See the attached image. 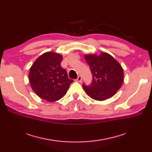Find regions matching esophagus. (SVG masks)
I'll return each mask as SVG.
<instances>
[{
	"label": "esophagus",
	"instance_id": "1",
	"mask_svg": "<svg viewBox=\"0 0 152 152\" xmlns=\"http://www.w3.org/2000/svg\"><path fill=\"white\" fill-rule=\"evenodd\" d=\"M76 81H77V82H80L82 81V77H81V76H80V75H79V76H78V77H77V79H76Z\"/></svg>",
	"mask_w": 152,
	"mask_h": 152
}]
</instances>
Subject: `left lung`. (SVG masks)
Listing matches in <instances>:
<instances>
[{"mask_svg": "<svg viewBox=\"0 0 152 152\" xmlns=\"http://www.w3.org/2000/svg\"><path fill=\"white\" fill-rule=\"evenodd\" d=\"M84 58L93 75L89 86L82 85L86 93L97 101L112 98L124 81V71L120 63L107 53L84 54Z\"/></svg>", "mask_w": 152, "mask_h": 152, "instance_id": "1", "label": "left lung"}]
</instances>
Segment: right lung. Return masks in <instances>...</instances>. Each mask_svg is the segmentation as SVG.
Wrapping results in <instances>:
<instances>
[{
    "label": "right lung",
    "mask_w": 152,
    "mask_h": 152,
    "mask_svg": "<svg viewBox=\"0 0 152 152\" xmlns=\"http://www.w3.org/2000/svg\"><path fill=\"white\" fill-rule=\"evenodd\" d=\"M62 59L61 54L46 52L36 59L30 69L31 89L39 98L47 102H54L62 98L73 82L61 66Z\"/></svg>",
    "instance_id": "right-lung-1"
}]
</instances>
